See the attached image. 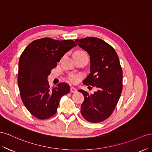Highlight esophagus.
<instances>
[{
  "instance_id": "obj_1",
  "label": "esophagus",
  "mask_w": 152,
  "mask_h": 152,
  "mask_svg": "<svg viewBox=\"0 0 152 152\" xmlns=\"http://www.w3.org/2000/svg\"><path fill=\"white\" fill-rule=\"evenodd\" d=\"M70 90H71V93H75V92H77V90L75 87H72V86H71V87Z\"/></svg>"
}]
</instances>
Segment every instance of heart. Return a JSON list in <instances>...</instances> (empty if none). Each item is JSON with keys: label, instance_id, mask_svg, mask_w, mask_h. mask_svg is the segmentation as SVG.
I'll return each mask as SVG.
<instances>
[{"label": "heart", "instance_id": "b5f03b06", "mask_svg": "<svg viewBox=\"0 0 152 152\" xmlns=\"http://www.w3.org/2000/svg\"><path fill=\"white\" fill-rule=\"evenodd\" d=\"M74 56H77V57L88 58L87 55H86V53L83 51H76L75 54H74ZM78 78H79L78 76H76V75H70L68 77L69 81H71V83H76V81L78 80Z\"/></svg>", "mask_w": 152, "mask_h": 152}]
</instances>
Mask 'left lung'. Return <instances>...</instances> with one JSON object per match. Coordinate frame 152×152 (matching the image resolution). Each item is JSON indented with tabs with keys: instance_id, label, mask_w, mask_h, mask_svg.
Listing matches in <instances>:
<instances>
[{
	"instance_id": "left-lung-1",
	"label": "left lung",
	"mask_w": 152,
	"mask_h": 152,
	"mask_svg": "<svg viewBox=\"0 0 152 152\" xmlns=\"http://www.w3.org/2000/svg\"><path fill=\"white\" fill-rule=\"evenodd\" d=\"M75 41L90 55V73L83 84L98 88L91 95L78 90L85 97L81 114L90 122H101L113 112L122 91L123 72L118 56L113 48L101 39L89 37Z\"/></svg>"
}]
</instances>
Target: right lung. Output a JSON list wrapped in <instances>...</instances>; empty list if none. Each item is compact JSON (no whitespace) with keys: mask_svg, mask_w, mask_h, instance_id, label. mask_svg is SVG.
Here are the masks:
<instances>
[{"mask_svg":"<svg viewBox=\"0 0 152 152\" xmlns=\"http://www.w3.org/2000/svg\"><path fill=\"white\" fill-rule=\"evenodd\" d=\"M76 46L72 40L45 37L30 42L21 53L18 76L20 96L26 108L36 118L45 120L53 116L60 98L70 91L66 83L50 88L48 76L64 54Z\"/></svg>","mask_w":152,"mask_h":152,"instance_id":"1","label":"right lung"}]
</instances>
